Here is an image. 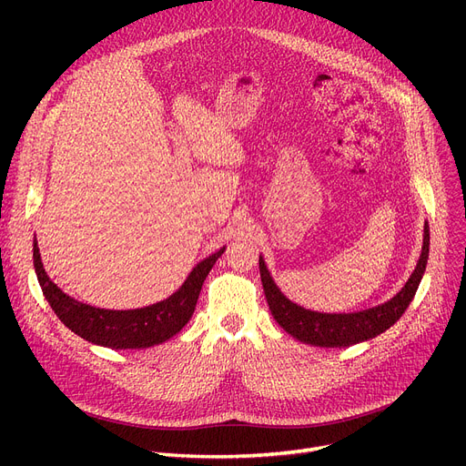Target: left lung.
I'll use <instances>...</instances> for the list:
<instances>
[{"label": "left lung", "mask_w": 466, "mask_h": 466, "mask_svg": "<svg viewBox=\"0 0 466 466\" xmlns=\"http://www.w3.org/2000/svg\"><path fill=\"white\" fill-rule=\"evenodd\" d=\"M429 241V223H425L421 257L402 290L397 292V297L387 300L385 304L355 313H319L290 302L274 283L262 257H258L260 279L268 306H270L274 319L285 332L309 346L350 348L353 344H359V341L376 338L389 327H393L413 300L415 290H418L427 268Z\"/></svg>", "instance_id": "obj_1"}]
</instances>
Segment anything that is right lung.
<instances>
[{
    "instance_id": "right-lung-1",
    "label": "right lung",
    "mask_w": 466,
    "mask_h": 466,
    "mask_svg": "<svg viewBox=\"0 0 466 466\" xmlns=\"http://www.w3.org/2000/svg\"><path fill=\"white\" fill-rule=\"evenodd\" d=\"M223 253L225 248H220L217 253L196 264L181 289L169 299L139 309H102L67 297L48 279L37 241H34V268L46 302L71 332L96 346L111 350H143L162 344L188 323L196 302H198L204 279Z\"/></svg>"
}]
</instances>
